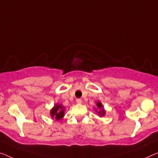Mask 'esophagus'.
Wrapping results in <instances>:
<instances>
[{
    "instance_id": "1",
    "label": "esophagus",
    "mask_w": 158,
    "mask_h": 158,
    "mask_svg": "<svg viewBox=\"0 0 158 158\" xmlns=\"http://www.w3.org/2000/svg\"><path fill=\"white\" fill-rule=\"evenodd\" d=\"M76 102L77 103H78V104H81V103H82V100L80 99V98H77V99L76 100Z\"/></svg>"
}]
</instances>
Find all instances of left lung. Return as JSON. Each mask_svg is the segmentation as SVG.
<instances>
[{
	"label": "left lung",
	"mask_w": 158,
	"mask_h": 158,
	"mask_svg": "<svg viewBox=\"0 0 158 158\" xmlns=\"http://www.w3.org/2000/svg\"><path fill=\"white\" fill-rule=\"evenodd\" d=\"M95 110L96 113H97L98 116L100 117H103L105 116L106 114V110L104 109V108H103L102 103L99 101H98V102H96V108H95Z\"/></svg>",
	"instance_id": "1"
}]
</instances>
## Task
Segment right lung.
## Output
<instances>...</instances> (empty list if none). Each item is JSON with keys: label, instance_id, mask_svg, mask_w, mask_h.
Returning a JSON list of instances; mask_svg holds the SVG:
<instances>
[{"label": "right lung", "instance_id": "1", "mask_svg": "<svg viewBox=\"0 0 158 158\" xmlns=\"http://www.w3.org/2000/svg\"><path fill=\"white\" fill-rule=\"evenodd\" d=\"M65 108L62 104L56 103L52 109L50 110V116L52 118L55 119L56 121H60L64 116Z\"/></svg>", "mask_w": 158, "mask_h": 158}]
</instances>
